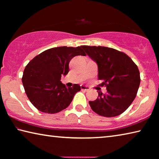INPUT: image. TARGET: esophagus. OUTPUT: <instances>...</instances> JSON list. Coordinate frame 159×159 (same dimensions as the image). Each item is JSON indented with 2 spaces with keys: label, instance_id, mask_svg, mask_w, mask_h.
Wrapping results in <instances>:
<instances>
[{
  "label": "esophagus",
  "instance_id": "obj_1",
  "mask_svg": "<svg viewBox=\"0 0 159 159\" xmlns=\"http://www.w3.org/2000/svg\"><path fill=\"white\" fill-rule=\"evenodd\" d=\"M80 88H81L82 90H85V91H88V90H89V88H88V86L84 85H80Z\"/></svg>",
  "mask_w": 159,
  "mask_h": 159
}]
</instances>
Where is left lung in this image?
Listing matches in <instances>:
<instances>
[{"instance_id": "1", "label": "left lung", "mask_w": 159, "mask_h": 159, "mask_svg": "<svg viewBox=\"0 0 159 159\" xmlns=\"http://www.w3.org/2000/svg\"><path fill=\"white\" fill-rule=\"evenodd\" d=\"M87 55L98 64L99 85L107 93L98 92V98L89 104L96 114L104 117L116 116L124 112L135 98L140 76L138 66L130 57L114 48L82 45Z\"/></svg>"}]
</instances>
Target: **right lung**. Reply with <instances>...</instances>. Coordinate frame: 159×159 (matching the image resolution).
<instances>
[{"instance_id":"right-lung-1","label":"right lung","mask_w":159,"mask_h":159,"mask_svg":"<svg viewBox=\"0 0 159 159\" xmlns=\"http://www.w3.org/2000/svg\"><path fill=\"white\" fill-rule=\"evenodd\" d=\"M85 56L82 46L57 47L43 51L29 61L21 80L31 104L39 111L55 114L68 107L80 86L66 88L60 81L69 71V61L75 56Z\"/></svg>"}]
</instances>
